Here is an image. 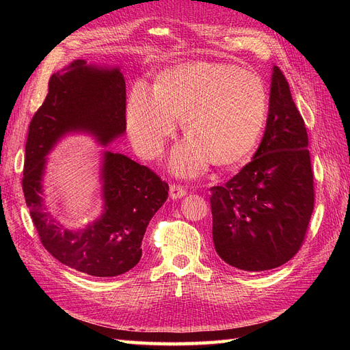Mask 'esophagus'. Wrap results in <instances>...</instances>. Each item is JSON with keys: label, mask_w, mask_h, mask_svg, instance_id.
Here are the masks:
<instances>
[{"label": "esophagus", "mask_w": 350, "mask_h": 350, "mask_svg": "<svg viewBox=\"0 0 350 350\" xmlns=\"http://www.w3.org/2000/svg\"><path fill=\"white\" fill-rule=\"evenodd\" d=\"M185 194H187V189L184 187H181V185L172 184L171 187H169V196H171V198H174V200L183 198Z\"/></svg>", "instance_id": "1"}]
</instances>
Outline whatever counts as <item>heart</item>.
<instances>
[{"label": "heart", "instance_id": "obj_1", "mask_svg": "<svg viewBox=\"0 0 350 350\" xmlns=\"http://www.w3.org/2000/svg\"><path fill=\"white\" fill-rule=\"evenodd\" d=\"M269 116V92L256 72L217 62H189L165 70L152 93L134 84L126 100V129L143 156L161 153L181 121L188 140L176 147L171 166L196 175L210 161L229 166L257 146Z\"/></svg>", "mask_w": 350, "mask_h": 350}]
</instances>
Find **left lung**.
<instances>
[{
  "instance_id": "left-lung-1",
  "label": "left lung",
  "mask_w": 350,
  "mask_h": 350,
  "mask_svg": "<svg viewBox=\"0 0 350 350\" xmlns=\"http://www.w3.org/2000/svg\"><path fill=\"white\" fill-rule=\"evenodd\" d=\"M305 122L289 83L273 67L269 116L252 161L210 188L219 257L245 271L280 267L299 251L314 210V174Z\"/></svg>"
}]
</instances>
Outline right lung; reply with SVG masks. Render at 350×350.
<instances>
[{"mask_svg":"<svg viewBox=\"0 0 350 350\" xmlns=\"http://www.w3.org/2000/svg\"><path fill=\"white\" fill-rule=\"evenodd\" d=\"M125 80L120 68L84 59L52 74L48 94L29 125L23 193L42 245L66 266L96 278L131 270L142 258L146 228L167 198L169 185L152 169L121 153L105 152L100 169L103 213L86 229L68 230L44 203L46 156L68 133L92 134L107 146L124 134Z\"/></svg>","mask_w":350,"mask_h":350,"instance_id":"obj_1","label":"right lung"}]
</instances>
